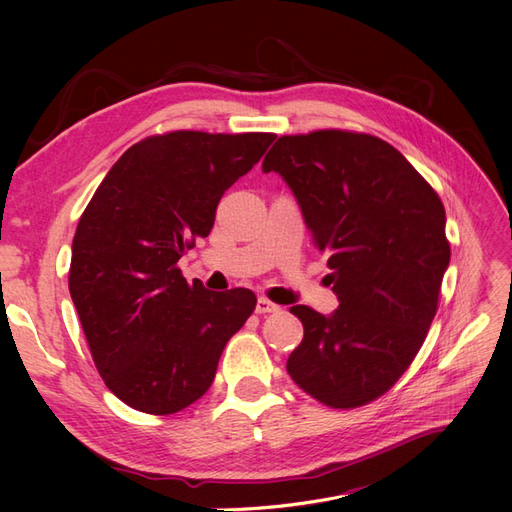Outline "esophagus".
I'll return each instance as SVG.
<instances>
[{
    "instance_id": "esophagus-1",
    "label": "esophagus",
    "mask_w": 512,
    "mask_h": 512,
    "mask_svg": "<svg viewBox=\"0 0 512 512\" xmlns=\"http://www.w3.org/2000/svg\"><path fill=\"white\" fill-rule=\"evenodd\" d=\"M275 312H280V305H275L267 297H260L256 301V314H275Z\"/></svg>"
}]
</instances>
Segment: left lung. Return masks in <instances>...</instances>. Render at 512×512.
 I'll return each mask as SVG.
<instances>
[{
	"mask_svg": "<svg viewBox=\"0 0 512 512\" xmlns=\"http://www.w3.org/2000/svg\"><path fill=\"white\" fill-rule=\"evenodd\" d=\"M262 170L297 196L339 299L333 316L290 307L303 342L288 374L324 406H367L404 376L438 312L451 260L442 200L393 145L365 132L280 136Z\"/></svg>",
	"mask_w": 512,
	"mask_h": 512,
	"instance_id": "8db88e82",
	"label": "left lung"
}]
</instances>
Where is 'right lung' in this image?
Masks as SVG:
<instances>
[{"label": "right lung", "instance_id": "right-lung-1", "mask_svg": "<svg viewBox=\"0 0 512 512\" xmlns=\"http://www.w3.org/2000/svg\"><path fill=\"white\" fill-rule=\"evenodd\" d=\"M271 132L173 130L108 170L72 241L70 297L108 391L166 416L203 397L228 339L256 307L247 288L207 290L179 258L207 237L224 192L262 158Z\"/></svg>", "mask_w": 512, "mask_h": 512}]
</instances>
